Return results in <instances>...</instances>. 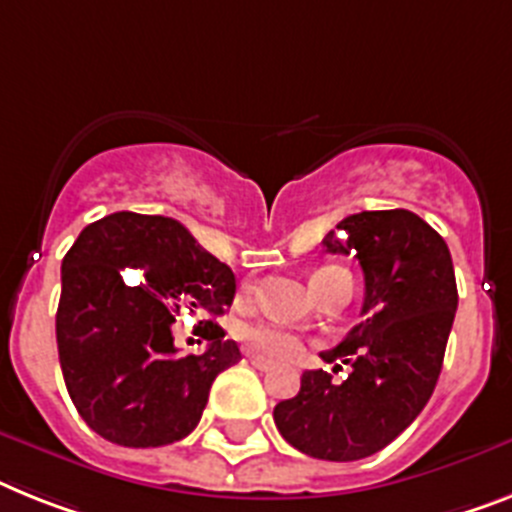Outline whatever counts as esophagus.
I'll use <instances>...</instances> for the list:
<instances>
[{
  "label": "esophagus",
  "instance_id": "34e87169",
  "mask_svg": "<svg viewBox=\"0 0 512 512\" xmlns=\"http://www.w3.org/2000/svg\"><path fill=\"white\" fill-rule=\"evenodd\" d=\"M249 362H252V367L263 369V372L273 369V362H270V359H265V356H260V354H249Z\"/></svg>",
  "mask_w": 512,
  "mask_h": 512
}]
</instances>
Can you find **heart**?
<instances>
[{
  "mask_svg": "<svg viewBox=\"0 0 512 512\" xmlns=\"http://www.w3.org/2000/svg\"><path fill=\"white\" fill-rule=\"evenodd\" d=\"M346 270L341 268H320L312 273L309 283H312V289L317 291L330 281V278L341 276ZM244 341L249 343V349H255L257 354L270 356V359H294V356L302 354L304 341L289 330L281 328H270V325H252V328L244 330Z\"/></svg>",
  "mask_w": 512,
  "mask_h": 512,
  "instance_id": "heart-1",
  "label": "heart"
}]
</instances>
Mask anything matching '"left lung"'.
Instances as JSON below:
<instances>
[{"mask_svg":"<svg viewBox=\"0 0 512 512\" xmlns=\"http://www.w3.org/2000/svg\"><path fill=\"white\" fill-rule=\"evenodd\" d=\"M322 247L354 255L364 270L362 322L320 354L351 372L336 382L307 369L273 419L283 440L312 458L359 461L401 435L435 390L458 309L453 260L445 239L403 208L343 218Z\"/></svg>","mask_w":512,"mask_h":512,"instance_id":"1","label":"left lung"}]
</instances>
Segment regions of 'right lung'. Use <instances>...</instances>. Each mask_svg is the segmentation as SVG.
Here are the masks:
<instances>
[{
  "instance_id": "right-lung-1",
  "label": "right lung",
  "mask_w": 512,
  "mask_h": 512,
  "mask_svg": "<svg viewBox=\"0 0 512 512\" xmlns=\"http://www.w3.org/2000/svg\"><path fill=\"white\" fill-rule=\"evenodd\" d=\"M234 291L229 265L174 218L122 210L85 226L62 260L57 309L64 385L85 424L124 448L190 435L213 380L242 354L213 320L205 354H179L171 325L223 315Z\"/></svg>"
}]
</instances>
